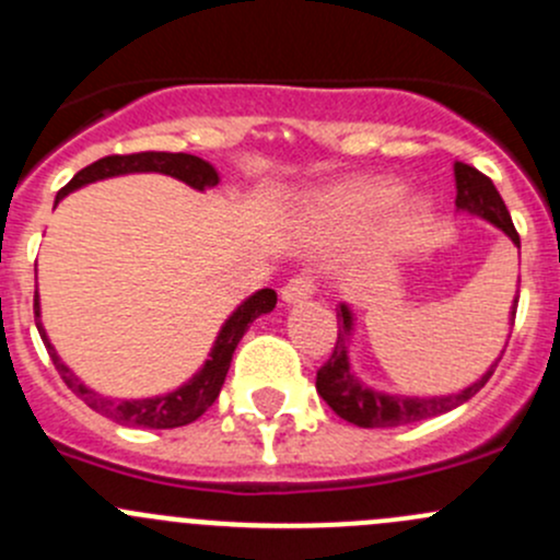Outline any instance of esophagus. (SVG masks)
I'll use <instances>...</instances> for the list:
<instances>
[{
    "mask_svg": "<svg viewBox=\"0 0 560 560\" xmlns=\"http://www.w3.org/2000/svg\"><path fill=\"white\" fill-rule=\"evenodd\" d=\"M314 295V279L312 276H295L281 287V303L284 306H298V303L308 301Z\"/></svg>",
    "mask_w": 560,
    "mask_h": 560,
    "instance_id": "obj_1",
    "label": "esophagus"
}]
</instances>
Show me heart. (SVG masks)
<instances>
[{"label":"heart","mask_w":560,"mask_h":560,"mask_svg":"<svg viewBox=\"0 0 560 560\" xmlns=\"http://www.w3.org/2000/svg\"><path fill=\"white\" fill-rule=\"evenodd\" d=\"M385 213L376 248L400 254L420 238L431 206L420 195L404 197V186L393 178H349L316 191L306 206V222L322 238L341 241L369 230Z\"/></svg>","instance_id":"1"}]
</instances>
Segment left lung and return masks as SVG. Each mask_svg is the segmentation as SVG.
Masks as SVG:
<instances>
[{
    "label": "left lung",
    "mask_w": 560,
    "mask_h": 560,
    "mask_svg": "<svg viewBox=\"0 0 560 560\" xmlns=\"http://www.w3.org/2000/svg\"><path fill=\"white\" fill-rule=\"evenodd\" d=\"M455 211L468 213V217H477L482 222L493 224L495 230L506 235L512 244L517 246L521 254V238H517V230L512 224L510 211H506L504 200H501L499 189L493 186V180L488 175H482L477 167L463 165L455 162ZM515 312H517V298L510 306V332L515 325ZM354 327H358V314L349 303H341L338 308V338L336 347H332L330 360L316 371V393L322 395L327 406L336 411L341 420L352 422L358 428H398V425H411V422L431 420V417L447 415V411L457 409L460 404H466L468 398L479 393L485 387V382L493 376L499 358L490 363V369L485 371L479 380H474L471 385L457 389V393L447 395H404V393H387L369 382H363L354 371L352 358H349V347H352ZM510 341V336H506Z\"/></svg>",
    "instance_id": "8db88e82"
}]
</instances>
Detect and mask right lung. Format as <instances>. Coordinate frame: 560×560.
Here are the masks:
<instances>
[{
  "label": "right lung",
  "instance_id": "right-lung-1",
  "mask_svg": "<svg viewBox=\"0 0 560 560\" xmlns=\"http://www.w3.org/2000/svg\"><path fill=\"white\" fill-rule=\"evenodd\" d=\"M132 173H162L171 175L175 180H184L186 186L197 191L213 189L219 184V173L211 162L200 160V156L191 154H171V151H143V154H127V156H105L97 160L94 165L83 167L81 173H75V178L65 186V189L56 195L54 208L65 200L70 191L81 189V186L94 184V180L105 178H118V175H132ZM276 308V292L273 290H257L241 301V306L235 308L228 319L222 322L217 332V341H213L208 360L184 382L180 387L171 389V393L151 395V398H107V395L97 393L81 382V376H75V371L59 358L56 347L50 343L48 332L43 325V312H39V292H35V322L39 338H43L45 349H48L50 360H54L56 371H59L61 380L67 382V387L78 395L86 406H92L97 415L107 417V420L118 422V425H132V428H154V431H165V428H180L195 422L197 417L206 415L208 406L219 398V389L224 385V376H228L230 363H233V354L238 341L244 338V332L252 327V322L257 316L270 314Z\"/></svg>",
  "mask_w": 560,
  "mask_h": 560
}]
</instances>
